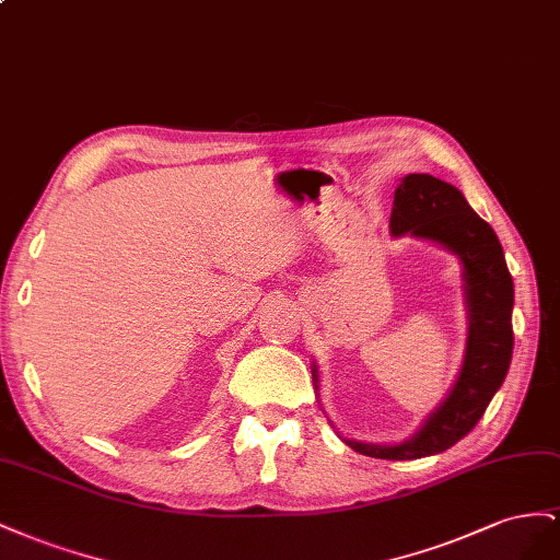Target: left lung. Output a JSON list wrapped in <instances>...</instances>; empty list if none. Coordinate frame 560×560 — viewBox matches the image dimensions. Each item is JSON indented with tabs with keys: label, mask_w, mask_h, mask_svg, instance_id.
Segmentation results:
<instances>
[{
	"label": "left lung",
	"mask_w": 560,
	"mask_h": 560,
	"mask_svg": "<svg viewBox=\"0 0 560 560\" xmlns=\"http://www.w3.org/2000/svg\"><path fill=\"white\" fill-rule=\"evenodd\" d=\"M392 234L431 238L457 253L465 267L469 305V342L462 373L424 427L396 445L347 443L361 455L380 459H418L448 451L483 418L492 396L506 377L514 351V281L506 269L498 234L462 197V191L434 175L410 173L394 191ZM314 382H316V369Z\"/></svg>",
	"instance_id": "left-lung-1"
}]
</instances>
